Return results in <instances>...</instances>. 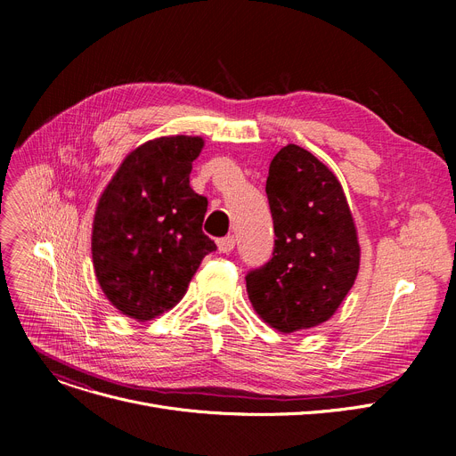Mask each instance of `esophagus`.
Returning <instances> with one entry per match:
<instances>
[{
  "mask_svg": "<svg viewBox=\"0 0 456 456\" xmlns=\"http://www.w3.org/2000/svg\"><path fill=\"white\" fill-rule=\"evenodd\" d=\"M216 244H218L220 253H231L236 246V238L234 236H225V238H220V240Z\"/></svg>",
  "mask_w": 456,
  "mask_h": 456,
  "instance_id": "obj_1",
  "label": "esophagus"
}]
</instances>
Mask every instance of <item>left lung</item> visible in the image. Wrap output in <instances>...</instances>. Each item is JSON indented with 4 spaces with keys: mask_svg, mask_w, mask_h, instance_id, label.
I'll use <instances>...</instances> for the list:
<instances>
[{
    "mask_svg": "<svg viewBox=\"0 0 456 456\" xmlns=\"http://www.w3.org/2000/svg\"><path fill=\"white\" fill-rule=\"evenodd\" d=\"M266 194L273 256L246 275L256 314L290 334L327 322L354 284L361 246L340 181L313 153L289 143L272 160Z\"/></svg>",
    "mask_w": 456,
    "mask_h": 456,
    "instance_id": "obj_1",
    "label": "left lung"
}]
</instances>
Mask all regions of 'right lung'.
Wrapping results in <instances>:
<instances>
[{
    "instance_id": "obj_1",
    "label": "right lung",
    "mask_w": 456,
    "mask_h": 456,
    "mask_svg": "<svg viewBox=\"0 0 456 456\" xmlns=\"http://www.w3.org/2000/svg\"><path fill=\"white\" fill-rule=\"evenodd\" d=\"M200 136H160L119 164L95 208L92 260L119 313L148 322L175 306L216 244L203 232L207 198L190 188Z\"/></svg>"
}]
</instances>
